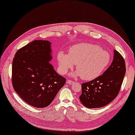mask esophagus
Listing matches in <instances>:
<instances>
[{
  "label": "esophagus",
  "instance_id": "34e87169",
  "mask_svg": "<svg viewBox=\"0 0 135 135\" xmlns=\"http://www.w3.org/2000/svg\"><path fill=\"white\" fill-rule=\"evenodd\" d=\"M66 83H67L68 84H72L74 83V81H73V80H69V79H68V80H67Z\"/></svg>",
  "mask_w": 135,
  "mask_h": 135
}]
</instances>
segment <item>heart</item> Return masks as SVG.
Listing matches in <instances>:
<instances>
[{
	"mask_svg": "<svg viewBox=\"0 0 135 135\" xmlns=\"http://www.w3.org/2000/svg\"><path fill=\"white\" fill-rule=\"evenodd\" d=\"M109 53L91 43H79L70 48L68 54L60 52L57 61L61 74H65L76 64L74 76L80 75L83 80H91L101 75L110 64Z\"/></svg>",
	"mask_w": 135,
	"mask_h": 135,
	"instance_id": "1",
	"label": "heart"
}]
</instances>
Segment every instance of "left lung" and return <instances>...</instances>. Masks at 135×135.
Instances as JSON below:
<instances>
[{"label":"left lung","mask_w":135,"mask_h":135,"mask_svg":"<svg viewBox=\"0 0 135 135\" xmlns=\"http://www.w3.org/2000/svg\"><path fill=\"white\" fill-rule=\"evenodd\" d=\"M114 59L103 75L81 84L79 99L84 107L98 108L105 107L119 93L126 74L125 61L119 52L114 51Z\"/></svg>","instance_id":"1"}]
</instances>
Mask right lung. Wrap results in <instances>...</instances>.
Segmentation results:
<instances>
[{
    "mask_svg": "<svg viewBox=\"0 0 135 135\" xmlns=\"http://www.w3.org/2000/svg\"><path fill=\"white\" fill-rule=\"evenodd\" d=\"M51 52L50 42L35 40L20 48L13 58V87L32 107H48L66 82V79L57 74L50 63Z\"/></svg>",
    "mask_w": 135,
    "mask_h": 135,
    "instance_id": "right-lung-1",
    "label": "right lung"
}]
</instances>
